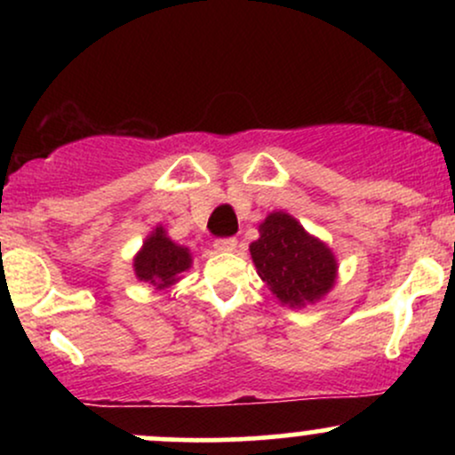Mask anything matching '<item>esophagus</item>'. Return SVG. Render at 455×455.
<instances>
[{"label":"esophagus","instance_id":"34e87169","mask_svg":"<svg viewBox=\"0 0 455 455\" xmlns=\"http://www.w3.org/2000/svg\"><path fill=\"white\" fill-rule=\"evenodd\" d=\"M213 248L218 250V252H233L235 248H237V239L235 237H220L213 242Z\"/></svg>","mask_w":455,"mask_h":455}]
</instances>
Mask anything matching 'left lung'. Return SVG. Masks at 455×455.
<instances>
[{"instance_id":"left-lung-1","label":"left lung","mask_w":455,"mask_h":455,"mask_svg":"<svg viewBox=\"0 0 455 455\" xmlns=\"http://www.w3.org/2000/svg\"><path fill=\"white\" fill-rule=\"evenodd\" d=\"M260 237L250 245L259 275L282 304L306 306L329 293L336 282L331 250L310 237L295 218L275 212L259 227Z\"/></svg>"}]
</instances>
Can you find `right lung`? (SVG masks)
<instances>
[{
  "instance_id": "obj_1",
  "label": "right lung",
  "mask_w": 455,
  "mask_h": 455,
  "mask_svg": "<svg viewBox=\"0 0 455 455\" xmlns=\"http://www.w3.org/2000/svg\"><path fill=\"white\" fill-rule=\"evenodd\" d=\"M190 252L171 242L162 228H156L134 259V271L139 280L149 282L156 289H166L177 282L181 271L190 267Z\"/></svg>"
}]
</instances>
